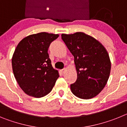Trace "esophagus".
<instances>
[{
    "label": "esophagus",
    "instance_id": "1",
    "mask_svg": "<svg viewBox=\"0 0 127 127\" xmlns=\"http://www.w3.org/2000/svg\"><path fill=\"white\" fill-rule=\"evenodd\" d=\"M65 70L66 69H62V70H61V72H62V73H64V72L65 71Z\"/></svg>",
    "mask_w": 127,
    "mask_h": 127
}]
</instances>
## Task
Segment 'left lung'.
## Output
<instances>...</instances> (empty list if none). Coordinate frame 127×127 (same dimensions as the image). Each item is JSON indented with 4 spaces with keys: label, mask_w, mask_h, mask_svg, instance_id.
I'll use <instances>...</instances> for the list:
<instances>
[{
    "label": "left lung",
    "mask_w": 127,
    "mask_h": 127,
    "mask_svg": "<svg viewBox=\"0 0 127 127\" xmlns=\"http://www.w3.org/2000/svg\"><path fill=\"white\" fill-rule=\"evenodd\" d=\"M62 39L74 58L77 80L70 85L72 94L82 99L97 96L105 87L111 72L107 50L97 39L83 32L62 34Z\"/></svg>",
    "instance_id": "1"
}]
</instances>
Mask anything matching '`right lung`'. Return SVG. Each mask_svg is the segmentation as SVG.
Returning <instances> with one entry per match:
<instances>
[{"label":"right lung","mask_w":127,"mask_h":127,"mask_svg":"<svg viewBox=\"0 0 127 127\" xmlns=\"http://www.w3.org/2000/svg\"><path fill=\"white\" fill-rule=\"evenodd\" d=\"M58 34L40 32L23 38L12 57V67L19 86L27 95L41 98L52 90L59 77L48 50Z\"/></svg>","instance_id":"1"}]
</instances>
